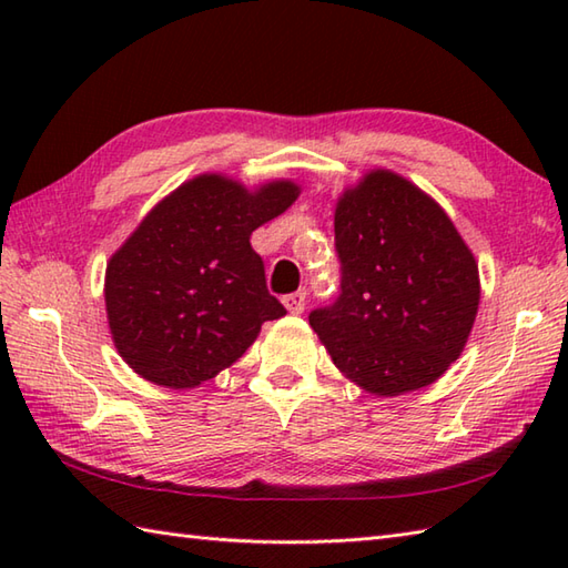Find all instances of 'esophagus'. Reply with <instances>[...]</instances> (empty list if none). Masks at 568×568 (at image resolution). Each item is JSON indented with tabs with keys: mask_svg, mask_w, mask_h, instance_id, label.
<instances>
[{
	"mask_svg": "<svg viewBox=\"0 0 568 568\" xmlns=\"http://www.w3.org/2000/svg\"><path fill=\"white\" fill-rule=\"evenodd\" d=\"M305 303H307L305 291H297V293H291V295L283 297V305H285L287 312H291V315H303Z\"/></svg>",
	"mask_w": 568,
	"mask_h": 568,
	"instance_id": "obj_1",
	"label": "esophagus"
}]
</instances>
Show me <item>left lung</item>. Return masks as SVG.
I'll return each instance as SVG.
<instances>
[{"label":"left lung","instance_id":"1","mask_svg":"<svg viewBox=\"0 0 568 568\" xmlns=\"http://www.w3.org/2000/svg\"><path fill=\"white\" fill-rule=\"evenodd\" d=\"M342 295L310 312L334 366L371 395L427 388L462 356L480 303L474 253L437 200L373 168L334 212Z\"/></svg>","mask_w":568,"mask_h":568}]
</instances>
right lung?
Segmentation results:
<instances>
[{
	"instance_id": "right-lung-1",
	"label": "right lung",
	"mask_w": 568,
	"mask_h": 568,
	"mask_svg": "<svg viewBox=\"0 0 568 568\" xmlns=\"http://www.w3.org/2000/svg\"><path fill=\"white\" fill-rule=\"evenodd\" d=\"M297 197L285 178L248 190L202 173L143 216L104 273L106 322L129 368L163 388H197L285 315L248 239Z\"/></svg>"
}]
</instances>
